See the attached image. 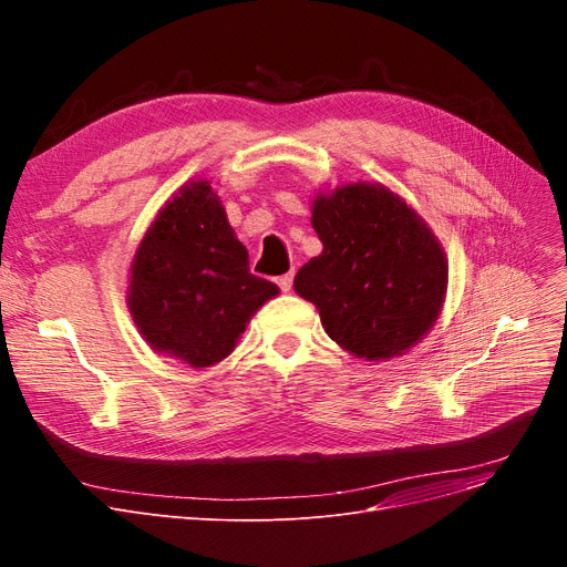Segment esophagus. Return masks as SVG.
Returning <instances> with one entry per match:
<instances>
[{"instance_id": "obj_1", "label": "esophagus", "mask_w": 567, "mask_h": 567, "mask_svg": "<svg viewBox=\"0 0 567 567\" xmlns=\"http://www.w3.org/2000/svg\"><path fill=\"white\" fill-rule=\"evenodd\" d=\"M276 282H278V287H280L282 291H289V289H291V282H293V274H285V276L276 278Z\"/></svg>"}]
</instances>
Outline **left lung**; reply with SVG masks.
Returning a JSON list of instances; mask_svg holds the SVG:
<instances>
[{
  "mask_svg": "<svg viewBox=\"0 0 567 567\" xmlns=\"http://www.w3.org/2000/svg\"><path fill=\"white\" fill-rule=\"evenodd\" d=\"M312 227L323 244L293 289L315 303L323 331L365 361H389L434 326L449 259L427 223L381 184L319 193Z\"/></svg>",
  "mask_w": 567,
  "mask_h": 567,
  "instance_id": "left-lung-1",
  "label": "left lung"
}]
</instances>
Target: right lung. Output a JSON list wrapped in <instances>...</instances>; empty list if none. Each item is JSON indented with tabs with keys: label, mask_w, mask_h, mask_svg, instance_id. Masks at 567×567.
<instances>
[{
	"label": "right lung",
	"mask_w": 567,
	"mask_h": 567,
	"mask_svg": "<svg viewBox=\"0 0 567 567\" xmlns=\"http://www.w3.org/2000/svg\"><path fill=\"white\" fill-rule=\"evenodd\" d=\"M278 291L250 274L220 197L199 178L178 188L148 225L131 264L128 310L152 349L199 370L227 359Z\"/></svg>",
	"instance_id": "obj_1"
}]
</instances>
